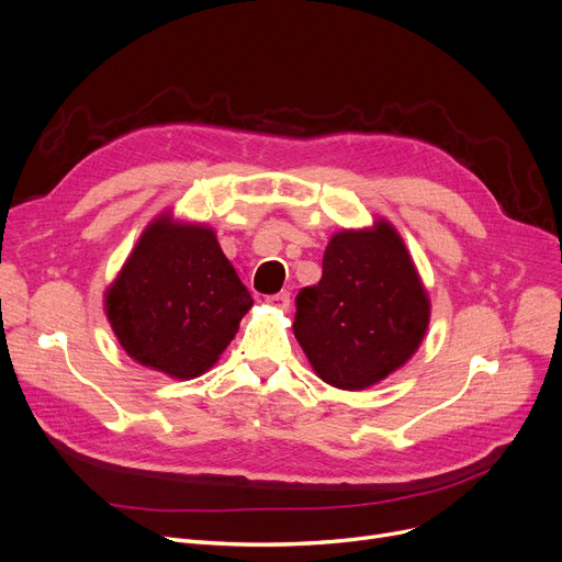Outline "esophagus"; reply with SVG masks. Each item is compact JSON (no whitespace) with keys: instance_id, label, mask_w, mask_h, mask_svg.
Instances as JSON below:
<instances>
[{"instance_id":"34e87169","label":"esophagus","mask_w":562,"mask_h":562,"mask_svg":"<svg viewBox=\"0 0 562 562\" xmlns=\"http://www.w3.org/2000/svg\"><path fill=\"white\" fill-rule=\"evenodd\" d=\"M267 301H269V305H273V307H280V310H289V305H291V293H289V291H280V293H273V295H269Z\"/></svg>"}]
</instances>
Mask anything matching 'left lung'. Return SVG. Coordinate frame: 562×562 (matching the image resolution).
I'll use <instances>...</instances> for the list:
<instances>
[{"label": "left lung", "instance_id": "left-lung-1", "mask_svg": "<svg viewBox=\"0 0 562 562\" xmlns=\"http://www.w3.org/2000/svg\"><path fill=\"white\" fill-rule=\"evenodd\" d=\"M429 325V297L400 235H334L323 278L295 295L293 334L318 378L336 389L378 384L411 359Z\"/></svg>", "mask_w": 562, "mask_h": 562}]
</instances>
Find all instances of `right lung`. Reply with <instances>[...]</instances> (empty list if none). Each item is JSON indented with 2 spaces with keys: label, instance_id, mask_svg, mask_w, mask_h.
Segmentation results:
<instances>
[{
  "label": "right lung",
  "instance_id": "add662e5",
  "mask_svg": "<svg viewBox=\"0 0 562 562\" xmlns=\"http://www.w3.org/2000/svg\"><path fill=\"white\" fill-rule=\"evenodd\" d=\"M252 297L214 233L160 216L146 228L105 314L122 348L142 366L178 380L205 372L226 350Z\"/></svg>",
  "mask_w": 562,
  "mask_h": 562
}]
</instances>
